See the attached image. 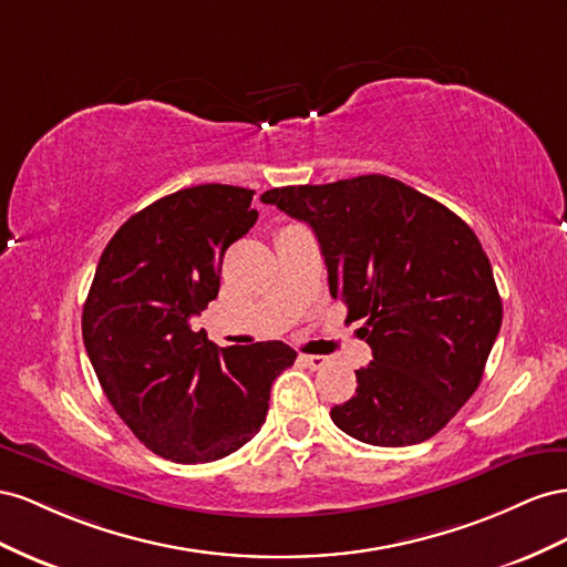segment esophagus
<instances>
[{
	"instance_id": "esophagus-1",
	"label": "esophagus",
	"mask_w": 567,
	"mask_h": 567,
	"mask_svg": "<svg viewBox=\"0 0 567 567\" xmlns=\"http://www.w3.org/2000/svg\"><path fill=\"white\" fill-rule=\"evenodd\" d=\"M301 361H303V365H309L311 370H318V368H322V365L328 363L326 355H318V353H303Z\"/></svg>"
}]
</instances>
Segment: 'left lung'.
Returning <instances> with one entry per match:
<instances>
[{"label": "left lung", "instance_id": "8db88e82", "mask_svg": "<svg viewBox=\"0 0 567 567\" xmlns=\"http://www.w3.org/2000/svg\"><path fill=\"white\" fill-rule=\"evenodd\" d=\"M261 202L311 225L330 295L365 318L373 361L332 423L373 446L430 440L475 394L504 318L477 235L386 175L275 187Z\"/></svg>", "mask_w": 567, "mask_h": 567}]
</instances>
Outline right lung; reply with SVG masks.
Returning a JSON list of instances; mask_svg holds the SVG:
<instances>
[{
  "label": "right lung",
  "instance_id": "1",
  "mask_svg": "<svg viewBox=\"0 0 567 567\" xmlns=\"http://www.w3.org/2000/svg\"><path fill=\"white\" fill-rule=\"evenodd\" d=\"M251 197L214 183L142 208L111 237L83 306V342L113 411L175 463L245 446L275 378L297 359L282 342L218 349L189 326L218 297L225 249L258 218Z\"/></svg>",
  "mask_w": 567,
  "mask_h": 567
}]
</instances>
